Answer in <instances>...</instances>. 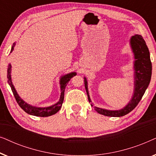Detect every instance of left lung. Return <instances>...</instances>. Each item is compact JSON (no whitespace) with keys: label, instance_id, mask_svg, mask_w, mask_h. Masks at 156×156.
I'll list each match as a JSON object with an SVG mask.
<instances>
[{"label":"left lung","instance_id":"8db88e82","mask_svg":"<svg viewBox=\"0 0 156 156\" xmlns=\"http://www.w3.org/2000/svg\"><path fill=\"white\" fill-rule=\"evenodd\" d=\"M129 44L134 58V89L131 100L124 107L119 110H108L94 106L89 96L87 80L85 76L84 77V86L89 103H91V106H94L95 111L104 116L121 117L129 114L138 105L150 84L152 74V64L151 62L150 52L146 42L141 35L136 34L131 37Z\"/></svg>","mask_w":156,"mask_h":156}]
</instances>
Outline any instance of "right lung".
Masks as SVG:
<instances>
[{"label":"right lung","instance_id":"add662e5","mask_svg":"<svg viewBox=\"0 0 156 156\" xmlns=\"http://www.w3.org/2000/svg\"><path fill=\"white\" fill-rule=\"evenodd\" d=\"M16 45V42L12 44V46L11 48V50H10V53H11L14 50V47ZM11 68L12 66L10 64H9L8 66V83L11 87V90L13 93V95L15 98H16L17 102L20 106L21 108H23L27 114L33 115V116H40V117H47L52 116L56 114L58 111L60 109L62 105L63 101H64V94H65V87L67 86V84L69 82L70 80L74 76L76 75V73L75 72H70V73L66 74L65 75H62L60 77L59 80V84H60V97H59V101L57 102L56 104H52L50 106H45V107H37V106H35L30 104H27L25 102L21 97L18 95V92H17L16 88H15L12 82V78H11Z\"/></svg>","mask_w":156,"mask_h":156}]
</instances>
